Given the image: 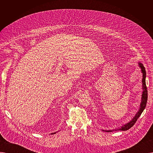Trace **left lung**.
Wrapping results in <instances>:
<instances>
[{
  "mask_svg": "<svg viewBox=\"0 0 153 153\" xmlns=\"http://www.w3.org/2000/svg\"><path fill=\"white\" fill-rule=\"evenodd\" d=\"M139 66L141 69V72L143 73V79H142V86H143V94H142V97H141V102L140 104V108L138 111L136 113V115L133 117V118L131 120L130 122L128 123L123 125L121 128H119V129H116L114 130H103L104 131L107 132H111L113 131H118V130H122V131H126L129 130L131 127H132L136 122L137 121V120L142 114V112L144 110L146 105V103L148 100V91H147V87L146 85V71L145 68H144L143 64L141 62H139Z\"/></svg>",
  "mask_w": 153,
  "mask_h": 153,
  "instance_id": "8db88e82",
  "label": "left lung"
}]
</instances>
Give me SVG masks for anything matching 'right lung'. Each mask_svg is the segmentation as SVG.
<instances>
[{"instance_id":"1","label":"right lung","mask_w":153,"mask_h":153,"mask_svg":"<svg viewBox=\"0 0 153 153\" xmlns=\"http://www.w3.org/2000/svg\"><path fill=\"white\" fill-rule=\"evenodd\" d=\"M56 133H51V134H55Z\"/></svg>"}]
</instances>
